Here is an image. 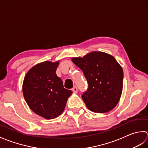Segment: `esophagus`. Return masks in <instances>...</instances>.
<instances>
[{
	"instance_id": "esophagus-1",
	"label": "esophagus",
	"mask_w": 148,
	"mask_h": 148,
	"mask_svg": "<svg viewBox=\"0 0 148 148\" xmlns=\"http://www.w3.org/2000/svg\"><path fill=\"white\" fill-rule=\"evenodd\" d=\"M72 91H73V92H75V93H76V92H77V91H78V89H77V87H76V86H75V87H73V88H72Z\"/></svg>"
}]
</instances>
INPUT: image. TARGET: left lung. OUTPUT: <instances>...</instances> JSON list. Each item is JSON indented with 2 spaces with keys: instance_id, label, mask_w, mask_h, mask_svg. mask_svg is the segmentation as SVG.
<instances>
[{
  "instance_id": "left-lung-1",
  "label": "left lung",
  "mask_w": 148,
  "mask_h": 148,
  "mask_svg": "<svg viewBox=\"0 0 148 148\" xmlns=\"http://www.w3.org/2000/svg\"><path fill=\"white\" fill-rule=\"evenodd\" d=\"M71 61L82 70L88 82V89L82 96L88 109L101 114L112 110L123 91V70L116 59L105 52L93 51Z\"/></svg>"
}]
</instances>
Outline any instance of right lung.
Listing matches in <instances>:
<instances>
[{
  "instance_id": "add662e5",
  "label": "right lung",
  "mask_w": 148,
  "mask_h": 148,
  "mask_svg": "<svg viewBox=\"0 0 148 148\" xmlns=\"http://www.w3.org/2000/svg\"><path fill=\"white\" fill-rule=\"evenodd\" d=\"M59 61H44L26 73L22 85L23 97L29 108L45 119L56 118L64 111L68 98L73 93L64 88L56 71Z\"/></svg>"
}]
</instances>
